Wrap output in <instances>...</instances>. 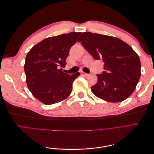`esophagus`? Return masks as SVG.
I'll return each instance as SVG.
<instances>
[{
    "label": "esophagus",
    "mask_w": 154,
    "mask_h": 154,
    "mask_svg": "<svg viewBox=\"0 0 154 154\" xmlns=\"http://www.w3.org/2000/svg\"><path fill=\"white\" fill-rule=\"evenodd\" d=\"M81 74L82 75H83V76H85V77H88V76H89V74H86V73H85L84 72H81Z\"/></svg>",
    "instance_id": "esophagus-1"
}]
</instances>
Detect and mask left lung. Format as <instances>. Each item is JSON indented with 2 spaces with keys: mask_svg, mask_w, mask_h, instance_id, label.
I'll return each instance as SVG.
<instances>
[{
  "mask_svg": "<svg viewBox=\"0 0 154 154\" xmlns=\"http://www.w3.org/2000/svg\"><path fill=\"white\" fill-rule=\"evenodd\" d=\"M79 42L95 60H102L105 71L97 74L92 92L109 102L122 101L131 95L141 76V62L137 54L116 37L84 32Z\"/></svg>",
  "mask_w": 154,
  "mask_h": 154,
  "instance_id": "left-lung-1",
  "label": "left lung"
}]
</instances>
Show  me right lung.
Segmentation results:
<instances>
[{
    "label": "right lung",
    "mask_w": 154,
    "mask_h": 154,
    "mask_svg": "<svg viewBox=\"0 0 154 154\" xmlns=\"http://www.w3.org/2000/svg\"><path fill=\"white\" fill-rule=\"evenodd\" d=\"M81 32L49 37L32 47L27 54L24 64L26 83L36 99L45 105L63 101L72 92V83L80 72L69 75L62 67L72 46L78 42Z\"/></svg>",
    "instance_id": "obj_1"
}]
</instances>
